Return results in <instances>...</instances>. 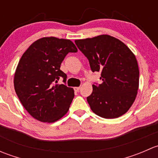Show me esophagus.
I'll use <instances>...</instances> for the list:
<instances>
[{
    "label": "esophagus",
    "mask_w": 158,
    "mask_h": 158,
    "mask_svg": "<svg viewBox=\"0 0 158 158\" xmlns=\"http://www.w3.org/2000/svg\"><path fill=\"white\" fill-rule=\"evenodd\" d=\"M79 89H80V87H74V91L75 92H79Z\"/></svg>",
    "instance_id": "1"
}]
</instances>
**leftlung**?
I'll list each match as a JSON object with an SVG mask.
<instances>
[{
	"label": "left lung",
	"instance_id": "8db88e82",
	"mask_svg": "<svg viewBox=\"0 0 158 158\" xmlns=\"http://www.w3.org/2000/svg\"><path fill=\"white\" fill-rule=\"evenodd\" d=\"M87 57L92 72H101L102 83L92 85L87 102L95 114L116 118L128 111L139 86V69L135 54L109 35L75 40Z\"/></svg>",
	"mask_w": 158,
	"mask_h": 158
}]
</instances>
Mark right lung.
Wrapping results in <instances>:
<instances>
[{
    "mask_svg": "<svg viewBox=\"0 0 158 158\" xmlns=\"http://www.w3.org/2000/svg\"><path fill=\"white\" fill-rule=\"evenodd\" d=\"M78 51L69 40L43 37L30 46L20 58L14 74V89L28 113L42 122H55L67 113L74 90L56 84L66 73L60 65L69 52Z\"/></svg>",
    "mask_w": 158,
    "mask_h": 158,
    "instance_id": "add662e5",
    "label": "right lung"
}]
</instances>
